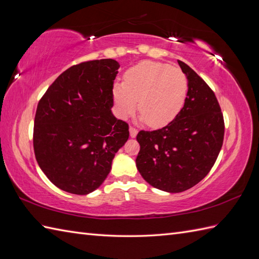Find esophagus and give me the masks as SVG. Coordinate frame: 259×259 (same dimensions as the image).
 Segmentation results:
<instances>
[{"instance_id":"34e87169","label":"esophagus","mask_w":259,"mask_h":259,"mask_svg":"<svg viewBox=\"0 0 259 259\" xmlns=\"http://www.w3.org/2000/svg\"><path fill=\"white\" fill-rule=\"evenodd\" d=\"M129 131H130V137H131V138H135V137L137 136V134H138V130H137L135 126H130Z\"/></svg>"}]
</instances>
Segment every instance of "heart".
Segmentation results:
<instances>
[{
	"instance_id": "heart-1",
	"label": "heart",
	"mask_w": 259,
	"mask_h": 259,
	"mask_svg": "<svg viewBox=\"0 0 259 259\" xmlns=\"http://www.w3.org/2000/svg\"><path fill=\"white\" fill-rule=\"evenodd\" d=\"M188 93V81L177 68L145 61L125 72L124 82L113 87V98L121 118L137 108L148 125L159 128L168 124L183 109Z\"/></svg>"
}]
</instances>
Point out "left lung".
<instances>
[{
    "label": "left lung",
    "instance_id": "1",
    "mask_svg": "<svg viewBox=\"0 0 259 259\" xmlns=\"http://www.w3.org/2000/svg\"><path fill=\"white\" fill-rule=\"evenodd\" d=\"M178 63L188 80L183 109L163 128L137 135L140 175L152 187L168 192L185 191L206 177L221 152L225 134L213 91L189 65Z\"/></svg>",
    "mask_w": 259,
    "mask_h": 259
}]
</instances>
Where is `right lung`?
Returning a JSON list of instances; mask_svg holds the SVG:
<instances>
[{
  "instance_id": "right-lung-1",
  "label": "right lung",
  "mask_w": 259,
  "mask_h": 259,
  "mask_svg": "<svg viewBox=\"0 0 259 259\" xmlns=\"http://www.w3.org/2000/svg\"><path fill=\"white\" fill-rule=\"evenodd\" d=\"M119 63L81 62L65 70L38 101L33 148L51 183L88 195L106 180L112 159L129 138V125L111 112Z\"/></svg>"
}]
</instances>
